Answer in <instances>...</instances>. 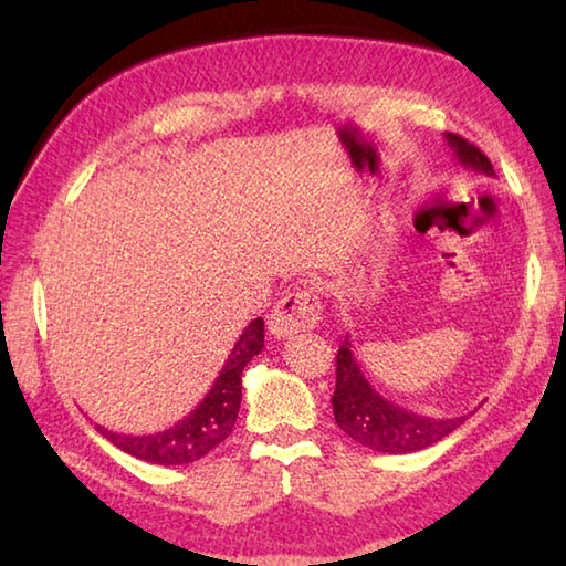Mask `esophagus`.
I'll list each match as a JSON object with an SVG mask.
<instances>
[{
  "label": "esophagus",
  "mask_w": 566,
  "mask_h": 566,
  "mask_svg": "<svg viewBox=\"0 0 566 566\" xmlns=\"http://www.w3.org/2000/svg\"><path fill=\"white\" fill-rule=\"evenodd\" d=\"M322 319V302L314 290H296L284 294V300L276 302L270 314V332L274 339H286L292 334L310 332Z\"/></svg>",
  "instance_id": "1"
}]
</instances>
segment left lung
Wrapping results in <instances>:
<instances>
[{
    "instance_id": "left-lung-1",
    "label": "left lung",
    "mask_w": 566,
    "mask_h": 566,
    "mask_svg": "<svg viewBox=\"0 0 566 566\" xmlns=\"http://www.w3.org/2000/svg\"><path fill=\"white\" fill-rule=\"evenodd\" d=\"M449 147H452L459 165L472 167L484 175H494L492 161L484 157V151L469 145L459 134L447 132L444 134ZM334 419H337L339 429L354 442L361 447L375 449V452L385 454H409L427 449L437 442H442L467 421V417H421L405 407L395 405L379 395V391L369 385L364 377L361 367L354 359L352 342L344 339L337 352V389L332 395Z\"/></svg>"
}]
</instances>
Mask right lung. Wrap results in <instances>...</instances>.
I'll return each instance as SVG.
<instances>
[{
    "label": "right lung",
    "mask_w": 566,
    "mask_h": 566,
    "mask_svg": "<svg viewBox=\"0 0 566 566\" xmlns=\"http://www.w3.org/2000/svg\"><path fill=\"white\" fill-rule=\"evenodd\" d=\"M264 349V319L256 317L249 322V327L237 339L232 354H229L222 371L214 379L207 397L189 411L185 419H179L175 427L155 434H119L109 432L97 424V432L107 437L122 452L142 459V462L177 467L191 464L197 459L212 452L224 439L232 434L234 421L242 405V371L252 357Z\"/></svg>",
    "instance_id": "add662e5"
}]
</instances>
